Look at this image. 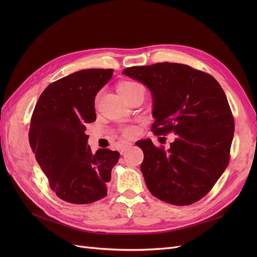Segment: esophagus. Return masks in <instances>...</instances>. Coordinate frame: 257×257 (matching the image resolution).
<instances>
[{"instance_id": "1", "label": "esophagus", "mask_w": 257, "mask_h": 257, "mask_svg": "<svg viewBox=\"0 0 257 257\" xmlns=\"http://www.w3.org/2000/svg\"><path fill=\"white\" fill-rule=\"evenodd\" d=\"M132 143H130V142H125L124 144H121L120 145V148H119V152H120V154H124L125 152H126V150L128 149V148H130V147H132Z\"/></svg>"}]
</instances>
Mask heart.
<instances>
[{"label":"heart","instance_id":"heart-1","mask_svg":"<svg viewBox=\"0 0 257 257\" xmlns=\"http://www.w3.org/2000/svg\"><path fill=\"white\" fill-rule=\"evenodd\" d=\"M140 86L141 85L136 83V82H123V83H120L118 85L117 89H118V92H119L120 96L123 98H126L129 93H131L132 91H134ZM136 132H137V129L134 128L133 126H127V127L123 128V133H124V136H126V137H132V136H134V134H136Z\"/></svg>","mask_w":257,"mask_h":257}]
</instances>
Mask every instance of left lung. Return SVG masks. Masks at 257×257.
Returning <instances> with one entry per match:
<instances>
[{"mask_svg":"<svg viewBox=\"0 0 257 257\" xmlns=\"http://www.w3.org/2000/svg\"><path fill=\"white\" fill-rule=\"evenodd\" d=\"M123 74L151 91L152 131L177 136L168 151L149 139L136 143L148 190L173 205L195 203L229 164L234 119L223 88L212 76L180 63L132 66Z\"/></svg>","mask_w":257,"mask_h":257,"instance_id":"obj_1","label":"left lung"}]
</instances>
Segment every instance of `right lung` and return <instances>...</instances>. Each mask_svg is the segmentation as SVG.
<instances>
[{"instance_id":"1","label":"right lung","mask_w":257,"mask_h":257,"mask_svg":"<svg viewBox=\"0 0 257 257\" xmlns=\"http://www.w3.org/2000/svg\"><path fill=\"white\" fill-rule=\"evenodd\" d=\"M111 69H88L51 83L31 117L29 142L57 197L88 204L107 196V182L119 153L87 145L85 124L96 120L94 98L112 77Z\"/></svg>"}]
</instances>
